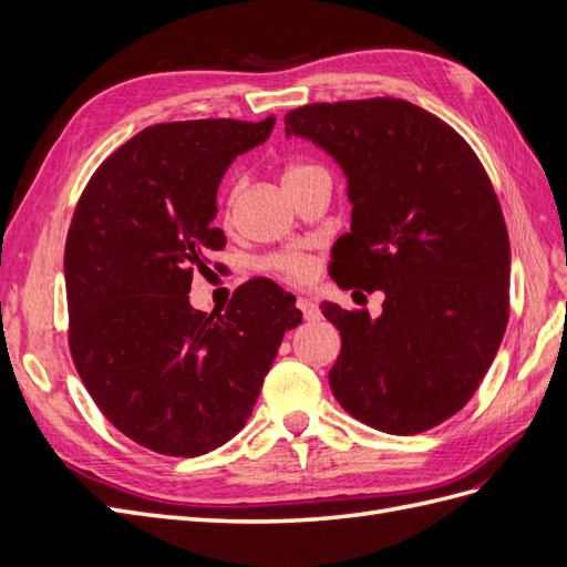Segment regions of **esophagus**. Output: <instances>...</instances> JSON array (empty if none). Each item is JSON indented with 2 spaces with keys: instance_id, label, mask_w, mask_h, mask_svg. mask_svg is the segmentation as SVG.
<instances>
[{
  "instance_id": "1",
  "label": "esophagus",
  "mask_w": 567,
  "mask_h": 567,
  "mask_svg": "<svg viewBox=\"0 0 567 567\" xmlns=\"http://www.w3.org/2000/svg\"><path fill=\"white\" fill-rule=\"evenodd\" d=\"M296 305H298V310L305 315L307 321H312V319L319 317V307L315 305V300H310V298H298Z\"/></svg>"
}]
</instances>
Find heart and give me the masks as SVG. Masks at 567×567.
<instances>
[{
    "label": "heart",
    "instance_id": "1",
    "mask_svg": "<svg viewBox=\"0 0 567 567\" xmlns=\"http://www.w3.org/2000/svg\"><path fill=\"white\" fill-rule=\"evenodd\" d=\"M315 175H326L323 169L319 165H312V163H302V161H296V163H288L284 167L281 173V179H284V186L286 188H293L298 186L300 182L310 179ZM241 188H244V179H234L227 192H225V217L231 219L234 210H236V203H238V196H241ZM262 267L279 274V277H286L290 281H302L310 277L312 271V262L310 257H305L302 252L298 250H281V252H271L267 255L262 260Z\"/></svg>",
    "mask_w": 567,
    "mask_h": 567
}]
</instances>
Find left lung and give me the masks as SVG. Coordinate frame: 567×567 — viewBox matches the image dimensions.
Here are the masks:
<instances>
[{
  "mask_svg": "<svg viewBox=\"0 0 567 567\" xmlns=\"http://www.w3.org/2000/svg\"><path fill=\"white\" fill-rule=\"evenodd\" d=\"M286 134L348 177L352 227L331 250L333 281L385 293L379 319L321 305L342 340L336 400L375 431H431L468 404L508 323V231L485 167L444 120L392 96L300 106Z\"/></svg>",
  "mask_w": 567,
  "mask_h": 567,
  "instance_id": "left-lung-1",
  "label": "left lung"
}]
</instances>
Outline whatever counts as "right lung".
I'll return each instance as SVG.
<instances>
[{
	"label": "right lung",
	"instance_id": "add662e5",
	"mask_svg": "<svg viewBox=\"0 0 567 567\" xmlns=\"http://www.w3.org/2000/svg\"><path fill=\"white\" fill-rule=\"evenodd\" d=\"M271 127L274 115L151 125L78 200L63 255L68 348L101 414L151 452L200 456L231 440L302 319L269 279L238 286L225 312L186 296L227 246L213 227L221 175Z\"/></svg>",
	"mask_w": 567,
	"mask_h": 567
}]
</instances>
